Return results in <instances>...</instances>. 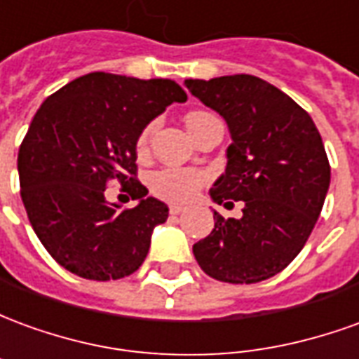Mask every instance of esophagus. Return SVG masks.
I'll return each mask as SVG.
<instances>
[{
    "mask_svg": "<svg viewBox=\"0 0 359 359\" xmlns=\"http://www.w3.org/2000/svg\"><path fill=\"white\" fill-rule=\"evenodd\" d=\"M184 208H182V205H171V208H169V213H171V215H182V213H184Z\"/></svg>",
    "mask_w": 359,
    "mask_h": 359,
    "instance_id": "34e87169",
    "label": "esophagus"
}]
</instances>
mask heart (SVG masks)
<instances>
[{
	"mask_svg": "<svg viewBox=\"0 0 359 359\" xmlns=\"http://www.w3.org/2000/svg\"><path fill=\"white\" fill-rule=\"evenodd\" d=\"M205 113L194 111V113H188L187 115V126H190L194 121L203 117ZM149 134H151V126H146L138 136L136 142V148L146 149L149 140ZM208 175L200 169H192V167H163V169H157L149 175L148 184L149 190L157 196V198H163L167 202H188L192 200L198 190L205 184Z\"/></svg>",
	"mask_w": 359,
	"mask_h": 359,
	"instance_id": "heart-1",
	"label": "heart"
}]
</instances>
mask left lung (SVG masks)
<instances>
[{"label":"left lung","mask_w":359,"mask_h":359,"mask_svg":"<svg viewBox=\"0 0 359 359\" xmlns=\"http://www.w3.org/2000/svg\"><path fill=\"white\" fill-rule=\"evenodd\" d=\"M184 84L233 138L211 200L244 202L241 219L213 211V231L192 248L196 262L233 285L275 277L300 254L323 208L331 167L321 134L292 97L252 74Z\"/></svg>","instance_id":"1"}]
</instances>
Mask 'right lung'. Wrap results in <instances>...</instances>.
<instances>
[{
    "mask_svg": "<svg viewBox=\"0 0 359 359\" xmlns=\"http://www.w3.org/2000/svg\"><path fill=\"white\" fill-rule=\"evenodd\" d=\"M187 92L169 79L90 73L51 94L19 148L20 198L50 256L90 280L123 278L146 259L169 208L136 180V142L151 118ZM111 180L139 200H104Z\"/></svg>",
    "mask_w": 359,
    "mask_h": 359,
    "instance_id": "add662e5",
    "label": "right lung"
}]
</instances>
